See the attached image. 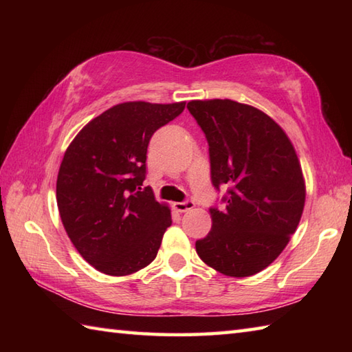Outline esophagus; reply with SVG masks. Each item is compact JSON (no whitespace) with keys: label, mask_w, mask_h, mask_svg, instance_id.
<instances>
[{"label":"esophagus","mask_w":352,"mask_h":352,"mask_svg":"<svg viewBox=\"0 0 352 352\" xmlns=\"http://www.w3.org/2000/svg\"><path fill=\"white\" fill-rule=\"evenodd\" d=\"M193 207H195V203H193V201H190V199H186V201H182V203H175V204H174L175 210L180 212V213L192 210Z\"/></svg>","instance_id":"1"}]
</instances>
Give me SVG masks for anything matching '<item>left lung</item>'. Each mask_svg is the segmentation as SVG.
Returning a JSON list of instances; mask_svg holds the SVG:
<instances>
[{"label":"left lung","instance_id":"obj_1","mask_svg":"<svg viewBox=\"0 0 352 352\" xmlns=\"http://www.w3.org/2000/svg\"><path fill=\"white\" fill-rule=\"evenodd\" d=\"M204 131L212 184L226 207H210V233L195 248L206 265L228 276L263 271L300 223L305 186L294 145L274 119L231 100L190 101Z\"/></svg>","mask_w":352,"mask_h":352}]
</instances>
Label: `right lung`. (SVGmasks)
Returning a JSON list of instances; mask_svg holds the SVG:
<instances>
[{"label": "right lung", "instance_id": "obj_1", "mask_svg": "<svg viewBox=\"0 0 352 352\" xmlns=\"http://www.w3.org/2000/svg\"><path fill=\"white\" fill-rule=\"evenodd\" d=\"M186 102H122L92 119L66 149L57 175V206L71 242L89 265L129 275L155 258L169 208L142 188L153 134Z\"/></svg>", "mask_w": 352, "mask_h": 352}]
</instances>
